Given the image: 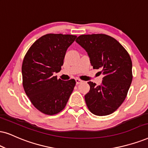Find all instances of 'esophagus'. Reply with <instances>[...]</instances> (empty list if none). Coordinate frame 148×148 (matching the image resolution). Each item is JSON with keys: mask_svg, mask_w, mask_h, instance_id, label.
Masks as SVG:
<instances>
[{"mask_svg": "<svg viewBox=\"0 0 148 148\" xmlns=\"http://www.w3.org/2000/svg\"><path fill=\"white\" fill-rule=\"evenodd\" d=\"M82 80L79 79V78H76V85H78V84L81 83H82Z\"/></svg>", "mask_w": 148, "mask_h": 148, "instance_id": "esophagus-1", "label": "esophagus"}]
</instances>
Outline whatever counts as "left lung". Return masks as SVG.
Here are the masks:
<instances>
[{"instance_id":"1","label":"left lung","mask_w":148,"mask_h":148,"mask_svg":"<svg viewBox=\"0 0 148 148\" xmlns=\"http://www.w3.org/2000/svg\"><path fill=\"white\" fill-rule=\"evenodd\" d=\"M76 42L88 53L93 68L104 76L100 85L88 82L90 90L85 96L86 104L94 115H110L123 103L131 85L130 55L120 43L105 34L81 35Z\"/></svg>"}]
</instances>
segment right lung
Masks as SVG:
<instances>
[{
  "instance_id": "1",
  "label": "right lung",
  "mask_w": 148,
  "mask_h": 148,
  "mask_svg": "<svg viewBox=\"0 0 148 148\" xmlns=\"http://www.w3.org/2000/svg\"><path fill=\"white\" fill-rule=\"evenodd\" d=\"M76 35L49 33L35 41L24 56L22 85L33 105L46 115L59 113L65 107L76 81L58 79L65 52Z\"/></svg>"
}]
</instances>
